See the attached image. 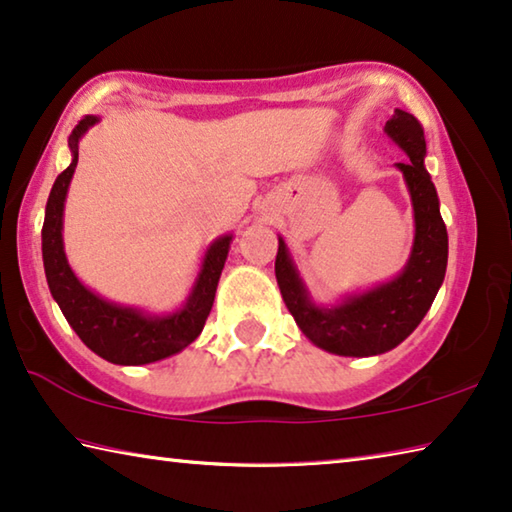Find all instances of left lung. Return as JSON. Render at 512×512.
<instances>
[{"label":"left lung","mask_w":512,"mask_h":512,"mask_svg":"<svg viewBox=\"0 0 512 512\" xmlns=\"http://www.w3.org/2000/svg\"><path fill=\"white\" fill-rule=\"evenodd\" d=\"M384 131L409 155L406 162H397L415 219L413 248L404 271L391 282L348 296L341 305L318 307L282 237L277 246L275 277L284 305L311 343L341 357H372L400 345L429 311L447 271V228L436 187L424 169L427 142L420 121L411 112L395 110Z\"/></svg>","instance_id":"1"}]
</instances>
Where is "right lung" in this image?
<instances>
[{"label": "right lung", "instance_id": "1", "mask_svg": "<svg viewBox=\"0 0 512 512\" xmlns=\"http://www.w3.org/2000/svg\"><path fill=\"white\" fill-rule=\"evenodd\" d=\"M99 117H83L69 135L72 164L56 178L51 187L45 225H42V262H45L47 284L67 323L79 339L97 352L101 359L119 366H142L185 350L203 332L205 320L212 311L216 284L228 259L232 235H223L207 248L201 273L183 307L167 316H151L135 307L115 305L103 300L88 287L67 264L63 248V207L76 162H79V140Z\"/></svg>", "mask_w": 512, "mask_h": 512}]
</instances>
